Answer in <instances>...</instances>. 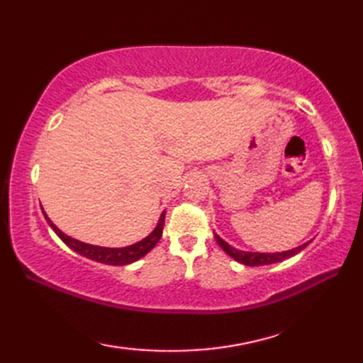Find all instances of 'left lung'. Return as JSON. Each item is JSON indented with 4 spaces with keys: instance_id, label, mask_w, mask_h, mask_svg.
Wrapping results in <instances>:
<instances>
[{
    "instance_id": "left-lung-1",
    "label": "left lung",
    "mask_w": 363,
    "mask_h": 363,
    "mask_svg": "<svg viewBox=\"0 0 363 363\" xmlns=\"http://www.w3.org/2000/svg\"><path fill=\"white\" fill-rule=\"evenodd\" d=\"M215 240L220 245V248L225 251L228 256H230L233 259H235L237 262H240L243 265L248 267H259V265H269V264H276V262H282L285 259H289L291 256H295L299 251H303L307 245L304 243L298 246L295 250L290 251H284V252H246V251H238L233 246L228 245L223 238H220L217 234H215Z\"/></svg>"
}]
</instances>
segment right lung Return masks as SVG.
<instances>
[{
	"mask_svg": "<svg viewBox=\"0 0 363 363\" xmlns=\"http://www.w3.org/2000/svg\"><path fill=\"white\" fill-rule=\"evenodd\" d=\"M43 215L46 221H48V225L52 228L54 233L59 235L60 240H62L67 246H70L73 251L81 254L84 257L91 259L95 262H101V264H107V265H128L143 257L145 254H148L160 240L162 230H164V221H165V212H164L160 215V220L157 223L156 229H154L148 237H145L143 240L130 246H126V248H103V246L82 243L79 240H74V238L65 235L62 230H60L48 217H46L45 211H43Z\"/></svg>",
	"mask_w": 363,
	"mask_h": 363,
	"instance_id": "right-lung-1",
	"label": "right lung"
}]
</instances>
